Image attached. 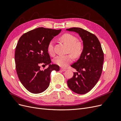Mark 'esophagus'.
<instances>
[{"mask_svg": "<svg viewBox=\"0 0 121 121\" xmlns=\"http://www.w3.org/2000/svg\"><path fill=\"white\" fill-rule=\"evenodd\" d=\"M60 70L61 71H63V72H64V71H65V70H66V69H64V68H60Z\"/></svg>", "mask_w": 121, "mask_h": 121, "instance_id": "obj_1", "label": "esophagus"}]
</instances>
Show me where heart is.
Returning <instances> with one entry per match:
<instances>
[{"label":"heart","instance_id":"obj_1","mask_svg":"<svg viewBox=\"0 0 121 121\" xmlns=\"http://www.w3.org/2000/svg\"><path fill=\"white\" fill-rule=\"evenodd\" d=\"M60 40L69 46V52L71 54L67 55H60L54 60V63L60 67L65 68L71 63L74 60V56L77 58L80 56L83 50V44L81 41H77L75 36L69 33H65L61 35ZM47 51L50 55H53V41H50L47 46Z\"/></svg>","mask_w":121,"mask_h":121}]
</instances>
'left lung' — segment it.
Returning a JSON list of instances; mask_svg holds the SVG:
<instances>
[{
    "mask_svg": "<svg viewBox=\"0 0 121 121\" xmlns=\"http://www.w3.org/2000/svg\"><path fill=\"white\" fill-rule=\"evenodd\" d=\"M67 31L77 33L83 43V49L79 59L71 66L77 72L67 81L73 92L84 94L90 91L99 79L103 68L104 54L96 36L80 28H72Z\"/></svg>",
    "mask_w": 121,
    "mask_h": 121,
    "instance_id": "left-lung-1",
    "label": "left lung"
}]
</instances>
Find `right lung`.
<instances>
[{
  "instance_id": "right-lung-1",
  "label": "right lung",
  "mask_w": 121,
  "mask_h": 121,
  "mask_svg": "<svg viewBox=\"0 0 121 121\" xmlns=\"http://www.w3.org/2000/svg\"><path fill=\"white\" fill-rule=\"evenodd\" d=\"M61 30L38 28L24 34L19 39L16 48L14 60L18 77L29 92L38 94L48 87L50 75L52 71H58L57 65H51L47 51L48 43ZM49 65L44 70L41 65Z\"/></svg>"
}]
</instances>
